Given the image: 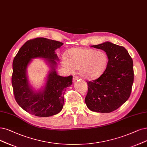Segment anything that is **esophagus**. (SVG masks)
I'll list each match as a JSON object with an SVG mask.
<instances>
[{
	"mask_svg": "<svg viewBox=\"0 0 147 147\" xmlns=\"http://www.w3.org/2000/svg\"><path fill=\"white\" fill-rule=\"evenodd\" d=\"M80 78L78 77V76H75V77H74L73 78V81L75 82V81H77V80H78Z\"/></svg>",
	"mask_w": 147,
	"mask_h": 147,
	"instance_id": "obj_1",
	"label": "esophagus"
}]
</instances>
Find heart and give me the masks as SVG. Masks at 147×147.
<instances>
[{
    "label": "heart",
    "instance_id": "b5f03b06",
    "mask_svg": "<svg viewBox=\"0 0 147 147\" xmlns=\"http://www.w3.org/2000/svg\"><path fill=\"white\" fill-rule=\"evenodd\" d=\"M61 64L69 71L78 69L81 77L87 80H95L104 72L107 66L109 57L103 51L83 48H74L66 52Z\"/></svg>",
    "mask_w": 147,
    "mask_h": 147
}]
</instances>
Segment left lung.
<instances>
[{
	"label": "left lung",
	"mask_w": 147,
	"mask_h": 147,
	"mask_svg": "<svg viewBox=\"0 0 147 147\" xmlns=\"http://www.w3.org/2000/svg\"><path fill=\"white\" fill-rule=\"evenodd\" d=\"M92 46L106 52L109 62L100 77L87 81L85 102L93 111L110 113L120 107L130 96L134 81L133 60L121 46L108 42Z\"/></svg>",
	"instance_id": "1"
}]
</instances>
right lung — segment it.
<instances>
[{
    "label": "right lung",
    "instance_id": "add662e5",
    "mask_svg": "<svg viewBox=\"0 0 147 147\" xmlns=\"http://www.w3.org/2000/svg\"><path fill=\"white\" fill-rule=\"evenodd\" d=\"M63 43L43 37L31 39L23 45L13 62L11 83L16 102L28 113L39 117H48L58 113L64 104L66 87L72 83V76L61 77L55 72L58 57L55 51ZM46 58L52 70L44 90L35 93L28 85L26 69L32 58Z\"/></svg>",
    "mask_w": 147,
    "mask_h": 147
}]
</instances>
